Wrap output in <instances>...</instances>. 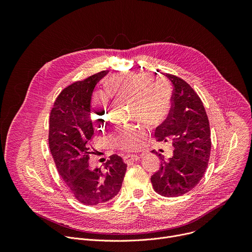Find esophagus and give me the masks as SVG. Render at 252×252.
I'll return each mask as SVG.
<instances>
[{"label":"esophagus","instance_id":"1","mask_svg":"<svg viewBox=\"0 0 252 252\" xmlns=\"http://www.w3.org/2000/svg\"><path fill=\"white\" fill-rule=\"evenodd\" d=\"M141 156H137V155H126L124 157V161L125 162H130V161H136L137 159H139Z\"/></svg>","mask_w":252,"mask_h":252}]
</instances>
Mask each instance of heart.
Here are the masks:
<instances>
[{
	"mask_svg": "<svg viewBox=\"0 0 252 252\" xmlns=\"http://www.w3.org/2000/svg\"><path fill=\"white\" fill-rule=\"evenodd\" d=\"M106 94L132 100V115L148 126H158L167 117L171 106V93L163 80L152 81L145 74L125 73L114 76L106 85ZM98 109L94 113L93 120L101 124L107 118V99L103 95L95 98ZM147 131L140 126L128 125L116 129L113 138L124 150H134L146 137Z\"/></svg>",
	"mask_w": 252,
	"mask_h": 252,
	"instance_id": "1",
	"label": "heart"
}]
</instances>
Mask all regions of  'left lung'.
Instances as JSON below:
<instances>
[{
  "mask_svg": "<svg viewBox=\"0 0 252 252\" xmlns=\"http://www.w3.org/2000/svg\"><path fill=\"white\" fill-rule=\"evenodd\" d=\"M164 76L173 87L172 106L166 120L156 128L155 135L158 141L171 139L174 151L167 160L158 155L160 167L151 181L158 194L175 197L189 192L201 181L210 156L211 139L200 97L181 78Z\"/></svg>",
  "mask_w": 252,
  "mask_h": 252,
  "instance_id": "left-lung-1",
  "label": "left lung"
}]
</instances>
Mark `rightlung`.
<instances>
[{
    "label": "right lung",
    "mask_w": 252,
    "mask_h": 252,
    "mask_svg": "<svg viewBox=\"0 0 252 252\" xmlns=\"http://www.w3.org/2000/svg\"><path fill=\"white\" fill-rule=\"evenodd\" d=\"M106 70L76 82L57 97L50 117L49 145L60 175L73 195L86 205L113 199L121 190L126 164L118 155L103 168L89 166V141L94 135L91 101L95 85Z\"/></svg>",
    "instance_id": "1"
}]
</instances>
